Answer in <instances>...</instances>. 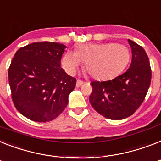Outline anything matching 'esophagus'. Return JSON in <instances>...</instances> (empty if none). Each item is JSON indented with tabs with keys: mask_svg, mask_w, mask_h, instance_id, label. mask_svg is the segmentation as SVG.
<instances>
[{
	"mask_svg": "<svg viewBox=\"0 0 161 161\" xmlns=\"http://www.w3.org/2000/svg\"><path fill=\"white\" fill-rule=\"evenodd\" d=\"M83 81L79 80V79H78V80H77V83H76V87H81V86H82V85H83Z\"/></svg>",
	"mask_w": 161,
	"mask_h": 161,
	"instance_id": "34e87169",
	"label": "esophagus"
}]
</instances>
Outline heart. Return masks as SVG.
<instances>
[{
    "mask_svg": "<svg viewBox=\"0 0 161 161\" xmlns=\"http://www.w3.org/2000/svg\"><path fill=\"white\" fill-rule=\"evenodd\" d=\"M130 58V51L121 44H82L76 47L75 52L64 53L62 65L68 74H74L85 62V69L92 78L109 79L121 74Z\"/></svg>",
    "mask_w": 161,
    "mask_h": 161,
    "instance_id": "obj_1",
    "label": "heart"
}]
</instances>
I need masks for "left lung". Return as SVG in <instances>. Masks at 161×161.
Returning <instances> with one entry per match:
<instances>
[{
	"label": "left lung",
	"instance_id": "8db88e82",
	"mask_svg": "<svg viewBox=\"0 0 161 161\" xmlns=\"http://www.w3.org/2000/svg\"><path fill=\"white\" fill-rule=\"evenodd\" d=\"M132 58L130 68L112 80L93 81L89 102L106 118L121 120L130 117L140 108L148 92L151 69L145 49L128 40Z\"/></svg>",
	"mask_w": 161,
	"mask_h": 161
}]
</instances>
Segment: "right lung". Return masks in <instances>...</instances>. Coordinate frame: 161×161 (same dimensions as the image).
<instances>
[{
    "instance_id": "1",
    "label": "right lung",
    "mask_w": 161,
    "mask_h": 161,
    "mask_svg": "<svg viewBox=\"0 0 161 161\" xmlns=\"http://www.w3.org/2000/svg\"><path fill=\"white\" fill-rule=\"evenodd\" d=\"M64 44L35 42L15 53L8 70L9 84L15 108L31 121L55 119L68 105L76 78L61 68Z\"/></svg>"
}]
</instances>
